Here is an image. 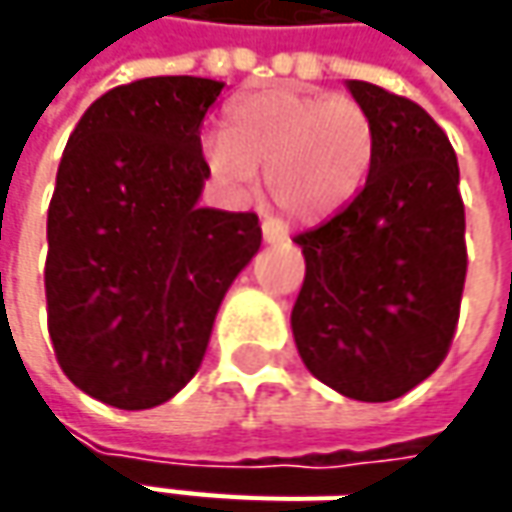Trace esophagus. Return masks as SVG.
I'll use <instances>...</instances> for the list:
<instances>
[{
    "label": "esophagus",
    "mask_w": 512,
    "mask_h": 512,
    "mask_svg": "<svg viewBox=\"0 0 512 512\" xmlns=\"http://www.w3.org/2000/svg\"><path fill=\"white\" fill-rule=\"evenodd\" d=\"M262 236H265L267 245H279V242H287L285 222H279V219H265V222H262Z\"/></svg>",
    "instance_id": "1"
}]
</instances>
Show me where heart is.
Wrapping results in <instances>:
<instances>
[{
	"label": "heart",
	"mask_w": 512,
	"mask_h": 512,
	"mask_svg": "<svg viewBox=\"0 0 512 512\" xmlns=\"http://www.w3.org/2000/svg\"><path fill=\"white\" fill-rule=\"evenodd\" d=\"M210 173L230 190H250L265 168L270 199L290 219L316 225L350 205L376 153L370 113L350 96L302 88L242 93L225 130L205 139Z\"/></svg>",
	"instance_id": "1"
}]
</instances>
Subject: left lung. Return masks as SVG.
Wrapping results in <instances>:
<instances>
[{
	"instance_id": "obj_1",
	"label": "left lung",
	"mask_w": 512,
	"mask_h": 512,
	"mask_svg": "<svg viewBox=\"0 0 512 512\" xmlns=\"http://www.w3.org/2000/svg\"><path fill=\"white\" fill-rule=\"evenodd\" d=\"M376 128L367 182L299 233L305 285L290 313L305 367L356 402H393L444 362L467 276L456 150L424 108L350 79Z\"/></svg>"
}]
</instances>
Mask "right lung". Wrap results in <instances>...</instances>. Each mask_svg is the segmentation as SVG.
<instances>
[{
	"label": "right lung",
	"instance_id": "obj_1",
	"mask_svg": "<svg viewBox=\"0 0 512 512\" xmlns=\"http://www.w3.org/2000/svg\"><path fill=\"white\" fill-rule=\"evenodd\" d=\"M150 76L73 128L48 207V330L70 382L119 410L173 399L205 359L227 287L262 245L256 213L199 207V128L222 93Z\"/></svg>",
	"mask_w": 512,
	"mask_h": 512
}]
</instances>
